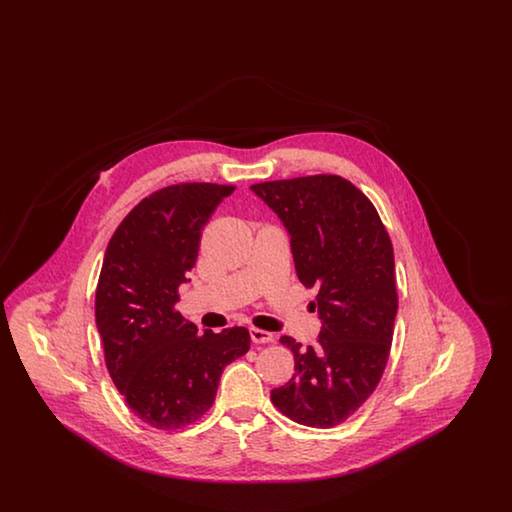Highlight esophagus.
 Segmentation results:
<instances>
[{
  "instance_id": "esophagus-1",
  "label": "esophagus",
  "mask_w": 512,
  "mask_h": 512,
  "mask_svg": "<svg viewBox=\"0 0 512 512\" xmlns=\"http://www.w3.org/2000/svg\"><path fill=\"white\" fill-rule=\"evenodd\" d=\"M249 336L253 343H268V341H274V336L267 332V330H261V328H249Z\"/></svg>"
}]
</instances>
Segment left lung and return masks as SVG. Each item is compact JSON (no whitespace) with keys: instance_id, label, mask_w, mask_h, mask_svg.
Listing matches in <instances>:
<instances>
[{"instance_id":"1","label":"left lung","mask_w":512,"mask_h":512,"mask_svg":"<svg viewBox=\"0 0 512 512\" xmlns=\"http://www.w3.org/2000/svg\"><path fill=\"white\" fill-rule=\"evenodd\" d=\"M282 220L299 282L317 290L322 322L315 347L282 336L292 349V380L270 391L295 422L330 428L376 390L388 363L397 315L395 263L386 226L349 180L334 174L253 184Z\"/></svg>"}]
</instances>
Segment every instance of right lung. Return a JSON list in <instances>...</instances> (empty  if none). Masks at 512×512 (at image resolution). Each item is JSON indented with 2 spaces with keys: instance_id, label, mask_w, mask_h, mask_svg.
<instances>
[{
  "instance_id": "right-lung-1",
  "label": "right lung",
  "mask_w": 512,
  "mask_h": 512,
  "mask_svg": "<svg viewBox=\"0 0 512 512\" xmlns=\"http://www.w3.org/2000/svg\"><path fill=\"white\" fill-rule=\"evenodd\" d=\"M232 192L205 182L163 188L126 215L105 249L96 290L105 365L128 407L159 430L207 413L224 366L249 351L242 326L199 334L174 309L201 230Z\"/></svg>"
}]
</instances>
